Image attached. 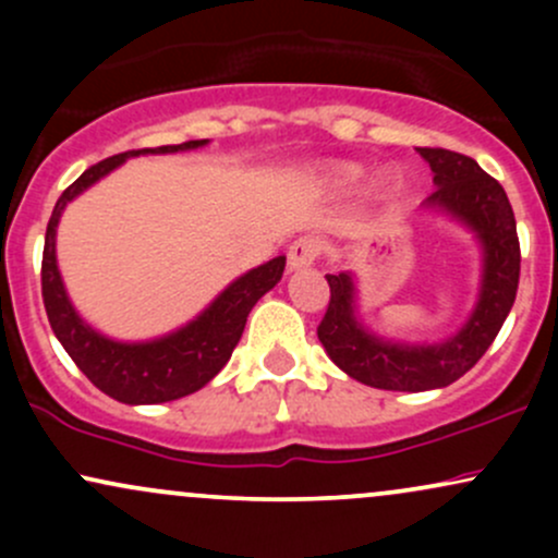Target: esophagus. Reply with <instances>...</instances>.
I'll return each mask as SVG.
<instances>
[{
	"label": "esophagus",
	"mask_w": 558,
	"mask_h": 558,
	"mask_svg": "<svg viewBox=\"0 0 558 558\" xmlns=\"http://www.w3.org/2000/svg\"><path fill=\"white\" fill-rule=\"evenodd\" d=\"M323 239H317V235H301V239L293 241L291 248H288V267H291V270H301V267L315 265L319 254H323Z\"/></svg>",
	"instance_id": "34e87169"
}]
</instances>
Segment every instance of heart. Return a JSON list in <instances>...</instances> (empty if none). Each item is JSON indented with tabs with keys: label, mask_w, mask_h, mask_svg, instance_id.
I'll return each instance as SVG.
<instances>
[{
	"label": "heart",
	"mask_w": 558,
	"mask_h": 558,
	"mask_svg": "<svg viewBox=\"0 0 558 558\" xmlns=\"http://www.w3.org/2000/svg\"><path fill=\"white\" fill-rule=\"evenodd\" d=\"M319 178H323V181L328 183V185H332V189L345 191V189H354V185L360 183L362 168H360V165H351V162L325 165V168L319 170ZM399 181H401V178H399V172H396V170L377 172V178H375V183H373L375 194L377 196L393 194V191L399 189Z\"/></svg>",
	"instance_id": "1"
}]
</instances>
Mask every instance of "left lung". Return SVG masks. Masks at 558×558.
I'll use <instances>...</instances> for the list:
<instances>
[{
    "instance_id": "8db88e82",
    "label": "left lung",
    "mask_w": 558,
    "mask_h": 558,
    "mask_svg": "<svg viewBox=\"0 0 558 558\" xmlns=\"http://www.w3.org/2000/svg\"><path fill=\"white\" fill-rule=\"evenodd\" d=\"M433 170L435 191L422 207L470 228L483 248V280L475 310L444 343H396L375 336L356 317L354 275H325L330 304L317 328L319 343L345 375L383 390L446 388L496 341L520 286V239L504 185L472 157L448 149H417Z\"/></svg>"
}]
</instances>
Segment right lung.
<instances>
[{
	"label": "right lung",
	"mask_w": 558,
	"mask_h": 558,
	"mask_svg": "<svg viewBox=\"0 0 558 558\" xmlns=\"http://www.w3.org/2000/svg\"><path fill=\"white\" fill-rule=\"evenodd\" d=\"M204 144H209V141L202 138L157 146V149H133L101 159L62 191V196L54 204V213L49 217L41 259V296L49 325H52L57 341L68 351L70 360L78 364L81 373L101 393H107L114 401L131 403V407L175 401L207 386L226 367L235 343L241 341L243 325H246L252 306L283 278L286 257H275L235 278L202 315L175 332L155 338V341L125 343L96 332L92 325L83 323L75 306L70 304L60 267H57V222L65 213L68 202H73L107 172L120 168L125 159L138 155H172V151L198 149Z\"/></svg>",
	"instance_id": "right-lung-1"
}]
</instances>
